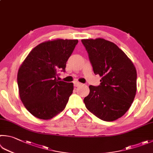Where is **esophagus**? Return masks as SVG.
I'll list each match as a JSON object with an SVG mask.
<instances>
[{
  "label": "esophagus",
  "instance_id": "obj_1",
  "mask_svg": "<svg viewBox=\"0 0 153 153\" xmlns=\"http://www.w3.org/2000/svg\"><path fill=\"white\" fill-rule=\"evenodd\" d=\"M80 85H82V84H81V83H79V82L75 81L74 82V85L75 86V87H78V86H79Z\"/></svg>",
  "mask_w": 153,
  "mask_h": 153
}]
</instances>
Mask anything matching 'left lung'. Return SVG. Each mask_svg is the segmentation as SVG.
<instances>
[{"instance_id": "left-lung-1", "label": "left lung", "mask_w": 153, "mask_h": 153, "mask_svg": "<svg viewBox=\"0 0 153 153\" xmlns=\"http://www.w3.org/2000/svg\"><path fill=\"white\" fill-rule=\"evenodd\" d=\"M94 73L102 77L100 84L90 85L84 99L85 107L104 121H114L126 113L137 92L134 65L124 51L104 39H82Z\"/></svg>"}]
</instances>
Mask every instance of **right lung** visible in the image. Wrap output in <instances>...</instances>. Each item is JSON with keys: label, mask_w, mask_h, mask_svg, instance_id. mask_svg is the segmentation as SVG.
Instances as JSON below:
<instances>
[{"label": "right lung", "mask_w": 153, "mask_h": 153, "mask_svg": "<svg viewBox=\"0 0 153 153\" xmlns=\"http://www.w3.org/2000/svg\"><path fill=\"white\" fill-rule=\"evenodd\" d=\"M78 40L46 41L33 49L19 69V96L35 117L48 120L64 110L74 90L73 83L57 79L65 71L66 62Z\"/></svg>", "instance_id": "obj_1"}]
</instances>
